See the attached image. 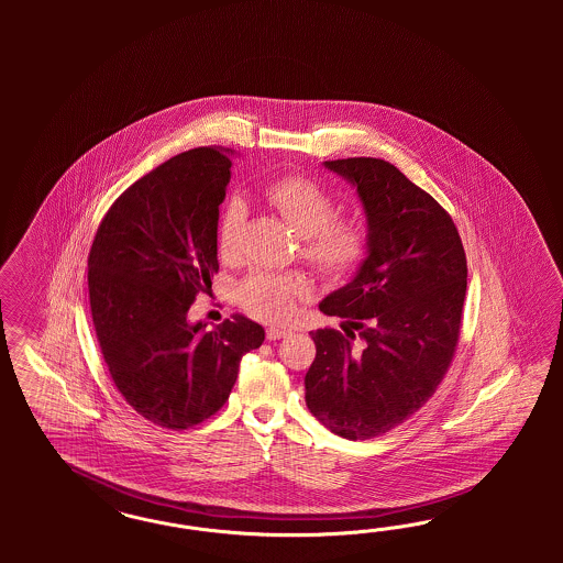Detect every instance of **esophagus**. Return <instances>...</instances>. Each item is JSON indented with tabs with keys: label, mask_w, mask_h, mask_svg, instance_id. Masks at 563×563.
<instances>
[{
	"label": "esophagus",
	"mask_w": 563,
	"mask_h": 563,
	"mask_svg": "<svg viewBox=\"0 0 563 563\" xmlns=\"http://www.w3.org/2000/svg\"><path fill=\"white\" fill-rule=\"evenodd\" d=\"M290 330L287 328H268L266 330V339L268 341H280V339H285V336H289Z\"/></svg>",
	"instance_id": "esophagus-1"
}]
</instances>
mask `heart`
Returning a JSON list of instances; mask_svg holds the SVG:
<instances>
[{
  "mask_svg": "<svg viewBox=\"0 0 563 563\" xmlns=\"http://www.w3.org/2000/svg\"><path fill=\"white\" fill-rule=\"evenodd\" d=\"M266 205L274 208L299 233V256L328 280H342L357 273L372 247V229L355 214H336V198L313 177L303 173L278 175L260 188ZM245 206L229 200L219 219L217 243L222 257L238 254L239 227ZM306 285L289 274L256 271L239 285V306L262 322H285Z\"/></svg>",
  "mask_w": 563,
  "mask_h": 563,
  "instance_id": "obj_1",
  "label": "heart"
}]
</instances>
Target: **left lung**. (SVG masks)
Listing matches in <instances>:
<instances>
[{"label": "left lung", "mask_w": 563, "mask_h": 563, "mask_svg": "<svg viewBox=\"0 0 563 563\" xmlns=\"http://www.w3.org/2000/svg\"><path fill=\"white\" fill-rule=\"evenodd\" d=\"M357 186L372 247L353 283L320 303L344 332H309V412L346 440H372L405 423L442 384L459 346L466 254L442 205L393 163L325 161Z\"/></svg>", "instance_id": "obj_1"}]
</instances>
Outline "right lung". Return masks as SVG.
<instances>
[{
  "label": "right lung",
  "mask_w": 563,
  "mask_h": 563,
  "mask_svg": "<svg viewBox=\"0 0 563 563\" xmlns=\"http://www.w3.org/2000/svg\"><path fill=\"white\" fill-rule=\"evenodd\" d=\"M229 169L231 158L212 146L173 156L111 205L88 254L90 313L111 379L137 415L173 431L217 415L239 361L264 342L247 318L210 332L188 324L219 273Z\"/></svg>",
  "instance_id": "add662e5"
}]
</instances>
